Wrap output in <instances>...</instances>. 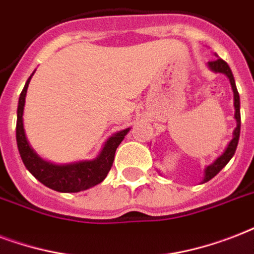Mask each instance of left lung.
Instances as JSON below:
<instances>
[{
    "label": "left lung",
    "mask_w": 254,
    "mask_h": 254,
    "mask_svg": "<svg viewBox=\"0 0 254 254\" xmlns=\"http://www.w3.org/2000/svg\"><path fill=\"white\" fill-rule=\"evenodd\" d=\"M217 57V54H216ZM208 67L209 70H212L213 72H220V74H224V75L228 76L229 79V83H231L232 91H233V106H235V119H236V128L233 129V136H232V140L228 143V145L224 149V152L220 155L219 158L216 159L215 162L209 164V166L205 167L204 170V178L201 180L202 183L209 182L212 178H215L216 175L219 174L220 171L223 170L224 167L227 166L228 162L233 158V155L236 152V148H237V143H239L240 139V127H241V115H240V95L239 91H237V87H236L235 78H233V74H232L231 67L228 66V64L225 61H223L221 58L217 57V60L212 61V62H208ZM160 174V172H159Z\"/></svg>",
    "instance_id": "obj_1"
}]
</instances>
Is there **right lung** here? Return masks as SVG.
I'll use <instances>...</instances> for the list:
<instances>
[{
  "label": "right lung",
  "instance_id": "1",
  "mask_svg": "<svg viewBox=\"0 0 254 254\" xmlns=\"http://www.w3.org/2000/svg\"><path fill=\"white\" fill-rule=\"evenodd\" d=\"M33 71L29 79L25 83L18 99V109H17V128L15 137L18 145L19 155L27 171L34 176L43 186L50 190L71 193L86 190L91 187L99 184L106 179L110 168L113 166L114 156L118 145L121 144L125 136L129 132V127L122 131L113 133L105 141L100 152L91 160H79V162L67 163V164H56V163L45 160L35 152L26 137V132L23 128V110H25V99Z\"/></svg>",
  "mask_w": 254,
  "mask_h": 254
}]
</instances>
